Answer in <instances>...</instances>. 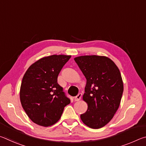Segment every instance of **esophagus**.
<instances>
[{
    "label": "esophagus",
    "mask_w": 146,
    "mask_h": 146,
    "mask_svg": "<svg viewBox=\"0 0 146 146\" xmlns=\"http://www.w3.org/2000/svg\"><path fill=\"white\" fill-rule=\"evenodd\" d=\"M81 97H82V93H78V95L74 98V100H75V101H79L81 99Z\"/></svg>",
    "instance_id": "obj_1"
}]
</instances>
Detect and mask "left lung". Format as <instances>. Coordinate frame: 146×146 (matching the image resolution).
I'll return each instance as SVG.
<instances>
[{"instance_id":"1","label":"left lung","mask_w":146,"mask_h":146,"mask_svg":"<svg viewBox=\"0 0 146 146\" xmlns=\"http://www.w3.org/2000/svg\"><path fill=\"white\" fill-rule=\"evenodd\" d=\"M74 60L86 78L82 98L88 110L80 118L87 126L99 129L110 122L119 108L123 91L120 70L105 56H80Z\"/></svg>"}]
</instances>
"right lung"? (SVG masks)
<instances>
[{
  "instance_id": "right-lung-1",
  "label": "right lung",
  "mask_w": 146,
  "mask_h": 146,
  "mask_svg": "<svg viewBox=\"0 0 146 146\" xmlns=\"http://www.w3.org/2000/svg\"><path fill=\"white\" fill-rule=\"evenodd\" d=\"M71 55L45 56L29 66L22 80L20 99L28 117L37 125L48 127L60 119L70 103L57 83L58 75Z\"/></svg>"
}]
</instances>
